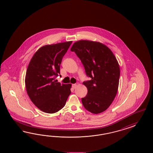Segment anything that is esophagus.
Here are the masks:
<instances>
[{"label": "esophagus", "instance_id": "34e87169", "mask_svg": "<svg viewBox=\"0 0 153 153\" xmlns=\"http://www.w3.org/2000/svg\"><path fill=\"white\" fill-rule=\"evenodd\" d=\"M77 87V85H76V84H73V85H72V87L75 89V88H76V87Z\"/></svg>", "mask_w": 153, "mask_h": 153}]
</instances>
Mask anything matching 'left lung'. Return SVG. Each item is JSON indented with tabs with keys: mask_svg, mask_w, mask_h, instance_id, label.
Returning a JSON list of instances; mask_svg holds the SVG:
<instances>
[{
	"mask_svg": "<svg viewBox=\"0 0 153 153\" xmlns=\"http://www.w3.org/2000/svg\"><path fill=\"white\" fill-rule=\"evenodd\" d=\"M79 57L90 80L83 82L87 94L82 98L84 107L97 114L110 106L117 94L120 71L113 53L98 42L80 40L71 48Z\"/></svg>",
	"mask_w": 153,
	"mask_h": 153,
	"instance_id": "left-lung-1",
	"label": "left lung"
}]
</instances>
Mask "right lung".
<instances>
[{
  "mask_svg": "<svg viewBox=\"0 0 153 153\" xmlns=\"http://www.w3.org/2000/svg\"><path fill=\"white\" fill-rule=\"evenodd\" d=\"M72 41L48 45L36 52L29 63L25 86L31 101L41 111L56 113L66 104L71 94V84L57 82L63 57Z\"/></svg>",
  "mask_w": 153,
  "mask_h": 153,
  "instance_id": "right-lung-1",
  "label": "right lung"
}]
</instances>
